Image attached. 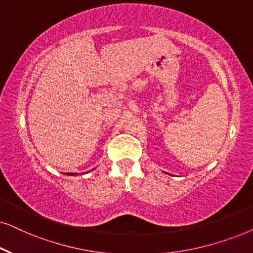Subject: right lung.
Instances as JSON below:
<instances>
[{"instance_id": "obj_1", "label": "right lung", "mask_w": 253, "mask_h": 253, "mask_svg": "<svg viewBox=\"0 0 253 253\" xmlns=\"http://www.w3.org/2000/svg\"><path fill=\"white\" fill-rule=\"evenodd\" d=\"M75 174H77V173H75ZM67 175H74V173H70V174H67Z\"/></svg>"}]
</instances>
